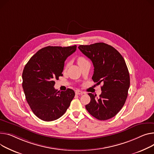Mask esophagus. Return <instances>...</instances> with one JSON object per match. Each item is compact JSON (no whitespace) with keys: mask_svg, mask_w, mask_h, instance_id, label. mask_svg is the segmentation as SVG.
<instances>
[{"mask_svg":"<svg viewBox=\"0 0 154 154\" xmlns=\"http://www.w3.org/2000/svg\"><path fill=\"white\" fill-rule=\"evenodd\" d=\"M84 94V92L82 91L81 90H77L75 91V94L76 95H82Z\"/></svg>","mask_w":154,"mask_h":154,"instance_id":"obj_1","label":"esophagus"}]
</instances>
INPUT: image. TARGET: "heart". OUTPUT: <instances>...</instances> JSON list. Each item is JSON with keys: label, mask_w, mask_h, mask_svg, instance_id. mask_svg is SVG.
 <instances>
[{"label": "heart", "mask_w": 154, "mask_h": 154, "mask_svg": "<svg viewBox=\"0 0 154 154\" xmlns=\"http://www.w3.org/2000/svg\"><path fill=\"white\" fill-rule=\"evenodd\" d=\"M85 60H86V59H85V58H84V57H79V58L78 59V63L79 64V63H82V62H84V61H85ZM68 66H69V64H67L66 66V68H67V67H68Z\"/></svg>", "instance_id": "b5f03b06"}]
</instances>
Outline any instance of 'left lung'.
I'll return each instance as SVG.
<instances>
[{
	"label": "left lung",
	"instance_id": "left-lung-1",
	"mask_svg": "<svg viewBox=\"0 0 154 154\" xmlns=\"http://www.w3.org/2000/svg\"><path fill=\"white\" fill-rule=\"evenodd\" d=\"M79 49L94 66V82L102 84L99 97L88 94L85 105L89 113L99 120L114 117L124 106L130 85V77L124 58L112 46L104 43L80 45Z\"/></svg>",
	"mask_w": 154,
	"mask_h": 154
}]
</instances>
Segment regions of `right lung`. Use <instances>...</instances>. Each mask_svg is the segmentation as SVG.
I'll return each mask as SVG.
<instances>
[{"label":"right lung","instance_id":"obj_1","mask_svg":"<svg viewBox=\"0 0 154 154\" xmlns=\"http://www.w3.org/2000/svg\"><path fill=\"white\" fill-rule=\"evenodd\" d=\"M77 46H47L39 49L28 60L23 74L22 87L33 113L45 121L62 116L75 96L73 90L59 92L54 80L63 76L64 62L76 51Z\"/></svg>","mask_w":154,"mask_h":154}]
</instances>
